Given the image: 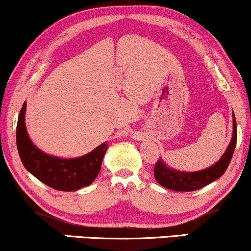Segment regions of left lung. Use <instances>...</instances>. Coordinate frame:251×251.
I'll list each match as a JSON object with an SVG mask.
<instances>
[{
	"mask_svg": "<svg viewBox=\"0 0 251 251\" xmlns=\"http://www.w3.org/2000/svg\"><path fill=\"white\" fill-rule=\"evenodd\" d=\"M234 125H232V137L231 142L227 146L226 151L222 155V158L217 163L210 168L201 170L197 172H181L166 166L162 159H159L154 166V177L158 183L164 188L174 190V191H195V190L204 188L208 184L218 179L224 172L226 171L234 154L236 148V140H237V125H236L235 116Z\"/></svg>",
	"mask_w": 251,
	"mask_h": 251,
	"instance_id": "left-lung-1",
	"label": "left lung"
}]
</instances>
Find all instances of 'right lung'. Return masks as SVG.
I'll return each instance as SVG.
<instances>
[{"label":"right lung","mask_w":251,"mask_h":251,"mask_svg":"<svg viewBox=\"0 0 251 251\" xmlns=\"http://www.w3.org/2000/svg\"><path fill=\"white\" fill-rule=\"evenodd\" d=\"M25 102L20 111L16 126V145L21 162L34 177L59 191H75L93 183L101 169L107 151L103 143L79 158H57L45 153L31 143L25 124Z\"/></svg>","instance_id":"obj_1"}]
</instances>
